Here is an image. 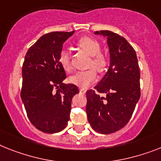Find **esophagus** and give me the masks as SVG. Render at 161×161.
I'll return each instance as SVG.
<instances>
[{
  "instance_id": "esophagus-1",
  "label": "esophagus",
  "mask_w": 161,
  "mask_h": 161,
  "mask_svg": "<svg viewBox=\"0 0 161 161\" xmlns=\"http://www.w3.org/2000/svg\"><path fill=\"white\" fill-rule=\"evenodd\" d=\"M80 93H82V94H85V93H86V89L81 88L80 89Z\"/></svg>"
}]
</instances>
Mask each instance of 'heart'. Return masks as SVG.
I'll return each mask as SVG.
<instances>
[{"instance_id": "obj_1", "label": "heart", "mask_w": 161, "mask_h": 161, "mask_svg": "<svg viewBox=\"0 0 161 161\" xmlns=\"http://www.w3.org/2000/svg\"><path fill=\"white\" fill-rule=\"evenodd\" d=\"M76 46L86 53L91 55L87 67H93L84 71H80L70 78V82L80 87H86L97 79V71L104 73L109 64V58L106 54L101 52V44L96 39L84 36L76 42ZM59 63L65 72H70L72 66L68 51H61L59 55Z\"/></svg>"}]
</instances>
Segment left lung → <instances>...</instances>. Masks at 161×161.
Returning <instances> with one entry per match:
<instances>
[{
	"mask_svg": "<svg viewBox=\"0 0 161 161\" xmlns=\"http://www.w3.org/2000/svg\"><path fill=\"white\" fill-rule=\"evenodd\" d=\"M95 34L107 38L110 64L94 90L86 92V112L96 132L110 134L123 129L132 117L141 96L140 71L136 51L124 37L107 30Z\"/></svg>",
	"mask_w": 161,
	"mask_h": 161,
	"instance_id": "obj_1",
	"label": "left lung"
}]
</instances>
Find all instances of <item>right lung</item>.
<instances>
[{"mask_svg": "<svg viewBox=\"0 0 161 161\" xmlns=\"http://www.w3.org/2000/svg\"><path fill=\"white\" fill-rule=\"evenodd\" d=\"M74 32L44 34L24 58L20 96L30 122L43 133H58L67 126L72 98L79 92L76 85L62 83L66 74L59 63L63 44Z\"/></svg>", "mask_w": 161, "mask_h": 161, "instance_id": "add662e5", "label": "right lung"}]
</instances>
